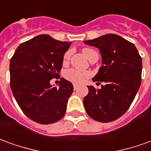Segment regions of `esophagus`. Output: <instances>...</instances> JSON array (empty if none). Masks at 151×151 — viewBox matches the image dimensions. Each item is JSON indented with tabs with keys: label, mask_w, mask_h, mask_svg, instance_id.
<instances>
[{
	"label": "esophagus",
	"mask_w": 151,
	"mask_h": 151,
	"mask_svg": "<svg viewBox=\"0 0 151 151\" xmlns=\"http://www.w3.org/2000/svg\"><path fill=\"white\" fill-rule=\"evenodd\" d=\"M78 87V84H73V89H74V91H76Z\"/></svg>",
	"instance_id": "34e87169"
}]
</instances>
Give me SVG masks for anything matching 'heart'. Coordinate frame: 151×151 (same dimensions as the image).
<instances>
[{"instance_id":"obj_1","label":"heart","mask_w":151,"mask_h":151,"mask_svg":"<svg viewBox=\"0 0 151 151\" xmlns=\"http://www.w3.org/2000/svg\"><path fill=\"white\" fill-rule=\"evenodd\" d=\"M82 52L87 59L90 60L92 55L94 53H95V52L91 49H89V48H84L82 50ZM69 56H70V52H67L65 54L64 59L67 60H69ZM65 78L67 80H69L70 82H75V83H81V82H84L85 79L88 78L89 73L87 72H81V71H78V70L71 69L67 70L65 73Z\"/></svg>"}]
</instances>
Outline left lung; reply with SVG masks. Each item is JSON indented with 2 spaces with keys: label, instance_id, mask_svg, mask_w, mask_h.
<instances>
[{
  "label": "left lung",
  "instance_id": "left-lung-1",
  "mask_svg": "<svg viewBox=\"0 0 151 151\" xmlns=\"http://www.w3.org/2000/svg\"><path fill=\"white\" fill-rule=\"evenodd\" d=\"M84 43L99 50L102 65L94 82H104L101 89L87 86L83 99L87 114L99 122H110L129 109L139 90L142 80V57L133 43L120 35L108 34Z\"/></svg>",
  "mask_w": 151,
  "mask_h": 151
}]
</instances>
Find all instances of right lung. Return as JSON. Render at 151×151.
Listing matches in <instances>:
<instances>
[{
    "mask_svg": "<svg viewBox=\"0 0 151 151\" xmlns=\"http://www.w3.org/2000/svg\"><path fill=\"white\" fill-rule=\"evenodd\" d=\"M70 44L40 35L20 44L10 60L13 95L25 115L37 123H54L65 113L73 84L61 78L56 87L50 80L59 75Z\"/></svg>",
    "mask_w": 151,
    "mask_h": 151,
    "instance_id": "right-lung-1",
    "label": "right lung"
}]
</instances>
